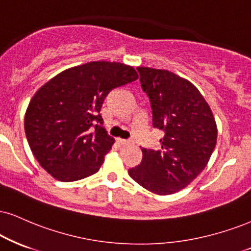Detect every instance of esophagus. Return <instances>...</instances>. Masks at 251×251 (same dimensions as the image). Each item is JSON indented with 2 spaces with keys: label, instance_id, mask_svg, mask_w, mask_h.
I'll return each instance as SVG.
<instances>
[{
  "label": "esophagus",
  "instance_id": "34e87169",
  "mask_svg": "<svg viewBox=\"0 0 251 251\" xmlns=\"http://www.w3.org/2000/svg\"><path fill=\"white\" fill-rule=\"evenodd\" d=\"M117 143H119V144H122V145H125V144H129V143H130V141L123 140V138H117Z\"/></svg>",
  "mask_w": 251,
  "mask_h": 251
}]
</instances>
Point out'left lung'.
<instances>
[{"label": "left lung", "mask_w": 251, "mask_h": 251, "mask_svg": "<svg viewBox=\"0 0 251 251\" xmlns=\"http://www.w3.org/2000/svg\"><path fill=\"white\" fill-rule=\"evenodd\" d=\"M149 95L152 125L165 131L159 150L142 149L141 164L129 176L152 193L168 196L190 185L206 168L218 128L211 107L196 86L168 70L138 66Z\"/></svg>", "instance_id": "8db88e82"}]
</instances>
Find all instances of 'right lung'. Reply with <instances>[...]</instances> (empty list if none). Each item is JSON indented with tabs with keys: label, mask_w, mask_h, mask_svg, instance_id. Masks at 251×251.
<instances>
[{
	"label": "right lung",
	"mask_w": 251,
	"mask_h": 251,
	"mask_svg": "<svg viewBox=\"0 0 251 251\" xmlns=\"http://www.w3.org/2000/svg\"><path fill=\"white\" fill-rule=\"evenodd\" d=\"M137 79L132 66L101 60L65 70L43 85L24 117L27 142L40 166L60 181L97 173L115 142L102 126L104 98Z\"/></svg>",
	"instance_id": "1"
}]
</instances>
